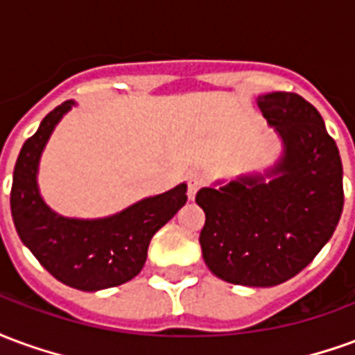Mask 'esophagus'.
I'll return each instance as SVG.
<instances>
[{"mask_svg":"<svg viewBox=\"0 0 355 355\" xmlns=\"http://www.w3.org/2000/svg\"><path fill=\"white\" fill-rule=\"evenodd\" d=\"M203 184H205V178H203L201 173H196V171L190 173V175H188V192H186L188 193V198L193 200V198H196V193H198V190H200Z\"/></svg>","mask_w":355,"mask_h":355,"instance_id":"esophagus-1","label":"esophagus"}]
</instances>
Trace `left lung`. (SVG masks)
Instances as JSON below:
<instances>
[{
	"instance_id": "1",
	"label": "left lung",
	"mask_w": 355,
	"mask_h": 355,
	"mask_svg": "<svg viewBox=\"0 0 355 355\" xmlns=\"http://www.w3.org/2000/svg\"><path fill=\"white\" fill-rule=\"evenodd\" d=\"M257 104L283 142L279 163L201 188L196 203L205 213L200 243L209 270L234 285L272 287L304 270L333 236L343 163L320 112L300 94L268 93Z\"/></svg>"
}]
</instances>
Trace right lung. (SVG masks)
I'll return each mask as SVG.
<instances>
[{"mask_svg":"<svg viewBox=\"0 0 355 355\" xmlns=\"http://www.w3.org/2000/svg\"><path fill=\"white\" fill-rule=\"evenodd\" d=\"M73 102L43 117L24 142L12 173L11 213L22 243L58 282L80 291H101L129 282L146 262L150 239L186 203V184L132 203L104 218H66L47 207L37 188L40 157L51 132Z\"/></svg>","mask_w":355,"mask_h":355,"instance_id":"1","label":"right lung"}]
</instances>
